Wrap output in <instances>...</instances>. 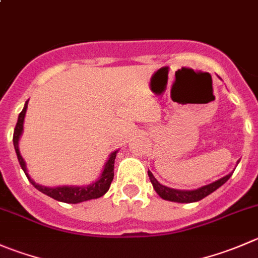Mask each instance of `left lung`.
Returning <instances> with one entry per match:
<instances>
[{"label":"left lung","instance_id":"obj_1","mask_svg":"<svg viewBox=\"0 0 258 258\" xmlns=\"http://www.w3.org/2000/svg\"><path fill=\"white\" fill-rule=\"evenodd\" d=\"M147 172H149L150 181L152 182V186L156 190L157 194H159L162 199H165V201L176 202V203H192V202L202 201V199L206 198L207 196L212 194L214 190H217L219 186H222V185L232 176V174H233V172H231V174H228L227 176L222 177V179L217 180V181L212 182V184L206 185V186H202L196 190H176L170 189V187L161 185L156 179H155V176L152 175L151 171Z\"/></svg>","mask_w":258,"mask_h":258}]
</instances>
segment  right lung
<instances>
[{
  "label": "right lung",
  "mask_w": 258,
  "mask_h": 258,
  "mask_svg": "<svg viewBox=\"0 0 258 258\" xmlns=\"http://www.w3.org/2000/svg\"><path fill=\"white\" fill-rule=\"evenodd\" d=\"M26 108H27V102L25 103V107L21 111V113L19 114V119H17L16 127H15L14 146H15V151H16V155H17V159H19L20 165H21V169L24 170L25 175H26L27 179L30 180V182H31L37 190H40L41 192L49 196L50 198L55 199V201L64 202V203L77 204V203H81V202L89 201V199H97L99 198V197L104 196V194L108 191L109 186H111V182L114 176V171H113L114 159H116L117 151L112 152L111 154L108 161L106 162V166H104V170L103 172H102L101 177H99L96 182H93V184L91 185H87V186L46 187V186H41V185L36 184V182L29 176V174H27L26 164H25L24 159H22L19 150V140L22 134V130H24V118H25V113H26Z\"/></svg>",
  "instance_id": "add662e5"
}]
</instances>
